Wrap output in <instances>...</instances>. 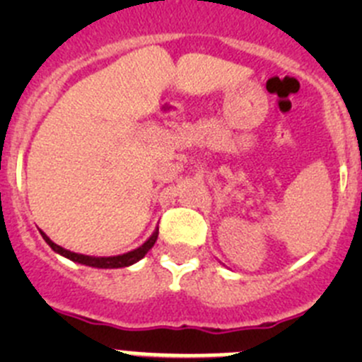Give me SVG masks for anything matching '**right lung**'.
I'll return each instance as SVG.
<instances>
[{
	"label": "right lung",
	"mask_w": 362,
	"mask_h": 362,
	"mask_svg": "<svg viewBox=\"0 0 362 362\" xmlns=\"http://www.w3.org/2000/svg\"><path fill=\"white\" fill-rule=\"evenodd\" d=\"M40 233H42L43 240H45L47 245H49L50 249L57 252L59 255H63V257L69 259V261L78 262V264H83V266H90V268H98V269H113V268H127V266L134 264V262H138L140 259H144L145 255H147V252L154 247L156 240H158V235H159V229H154V233L145 240V243H141V245L136 247L134 250L126 252V254L110 255V257H96V255L76 254V252L66 250L61 245H56V243H54L43 231Z\"/></svg>",
	"instance_id": "add662e5"
}]
</instances>
